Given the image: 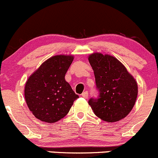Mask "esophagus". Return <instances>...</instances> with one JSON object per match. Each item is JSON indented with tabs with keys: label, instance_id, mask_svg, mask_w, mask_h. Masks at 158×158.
<instances>
[{
	"label": "esophagus",
	"instance_id": "34e87169",
	"mask_svg": "<svg viewBox=\"0 0 158 158\" xmlns=\"http://www.w3.org/2000/svg\"><path fill=\"white\" fill-rule=\"evenodd\" d=\"M81 96H82L84 98H86V99H87V98H88V92L87 91L83 92V93L81 94Z\"/></svg>",
	"mask_w": 158,
	"mask_h": 158
}]
</instances>
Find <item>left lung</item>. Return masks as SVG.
<instances>
[{
    "label": "left lung",
    "mask_w": 158,
    "mask_h": 158,
    "mask_svg": "<svg viewBox=\"0 0 158 158\" xmlns=\"http://www.w3.org/2000/svg\"><path fill=\"white\" fill-rule=\"evenodd\" d=\"M88 60L94 73L98 98L88 101L96 116L116 122L131 111L137 97V84L121 62L113 56L94 53Z\"/></svg>",
    "instance_id": "obj_1"
}]
</instances>
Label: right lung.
I'll list each match as a JSON object with an SVG mask.
<instances>
[{
	"label": "right lung",
	"instance_id": "right-lung-1",
	"mask_svg": "<svg viewBox=\"0 0 158 158\" xmlns=\"http://www.w3.org/2000/svg\"><path fill=\"white\" fill-rule=\"evenodd\" d=\"M74 60L72 55H55L45 60L27 81L24 97L36 118L47 123L58 121L79 98L65 81Z\"/></svg>",
	"mask_w": 158,
	"mask_h": 158
}]
</instances>
